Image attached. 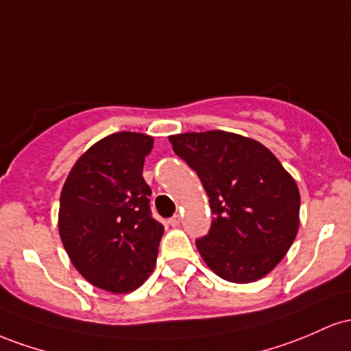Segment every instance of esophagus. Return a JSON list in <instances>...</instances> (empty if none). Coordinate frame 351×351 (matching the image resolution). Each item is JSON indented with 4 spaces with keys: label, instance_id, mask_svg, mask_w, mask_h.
<instances>
[{
    "label": "esophagus",
    "instance_id": "esophagus-1",
    "mask_svg": "<svg viewBox=\"0 0 351 351\" xmlns=\"http://www.w3.org/2000/svg\"><path fill=\"white\" fill-rule=\"evenodd\" d=\"M169 223H171L172 227H177V226H179V223H180V215H179V214H176L174 217L169 219Z\"/></svg>",
    "mask_w": 351,
    "mask_h": 351
}]
</instances>
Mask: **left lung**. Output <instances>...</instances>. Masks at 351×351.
<instances>
[{
    "instance_id": "left-lung-1",
    "label": "left lung",
    "mask_w": 351,
    "mask_h": 351,
    "mask_svg": "<svg viewBox=\"0 0 351 351\" xmlns=\"http://www.w3.org/2000/svg\"><path fill=\"white\" fill-rule=\"evenodd\" d=\"M197 172L210 204V230L195 240L220 278L249 283L265 277L292 247L298 232L300 192L265 145L226 131L169 137Z\"/></svg>"
}]
</instances>
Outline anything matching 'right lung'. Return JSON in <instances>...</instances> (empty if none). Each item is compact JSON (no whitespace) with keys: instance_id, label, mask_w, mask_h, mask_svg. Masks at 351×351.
<instances>
[{"instance_id":"right-lung-1","label":"right lung","mask_w":351,"mask_h":351,"mask_svg":"<svg viewBox=\"0 0 351 351\" xmlns=\"http://www.w3.org/2000/svg\"><path fill=\"white\" fill-rule=\"evenodd\" d=\"M154 139L116 132L76 160L59 199V235L94 287L129 293L154 270L164 227L151 214L143 167Z\"/></svg>"}]
</instances>
